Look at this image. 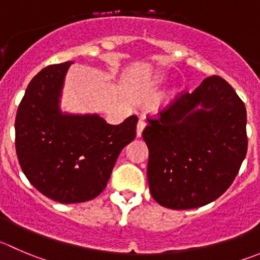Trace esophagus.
<instances>
[{"instance_id":"esophagus-1","label":"esophagus","mask_w":260,"mask_h":260,"mask_svg":"<svg viewBox=\"0 0 260 260\" xmlns=\"http://www.w3.org/2000/svg\"><path fill=\"white\" fill-rule=\"evenodd\" d=\"M145 127H146V119L145 117H141L137 123V137H141V136H142V132L143 129H145Z\"/></svg>"}]
</instances>
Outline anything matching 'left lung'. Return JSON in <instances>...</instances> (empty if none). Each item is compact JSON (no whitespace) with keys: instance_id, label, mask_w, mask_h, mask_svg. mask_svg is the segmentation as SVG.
<instances>
[{"instance_id":"8db88e82","label":"left lung","mask_w":260,"mask_h":260,"mask_svg":"<svg viewBox=\"0 0 260 260\" xmlns=\"http://www.w3.org/2000/svg\"><path fill=\"white\" fill-rule=\"evenodd\" d=\"M151 196L171 210H190L222 196L246 156V109L235 90L211 76L147 118Z\"/></svg>"}]
</instances>
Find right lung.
<instances>
[{
  "label": "right lung",
  "instance_id": "right-lung-1",
  "mask_svg": "<svg viewBox=\"0 0 260 260\" xmlns=\"http://www.w3.org/2000/svg\"><path fill=\"white\" fill-rule=\"evenodd\" d=\"M72 62L43 69L27 85L15 120V147L27 180L59 203L94 200L107 186L120 151L136 137L138 118L118 125L98 114L59 108Z\"/></svg>",
  "mask_w": 260,
  "mask_h": 260
}]
</instances>
